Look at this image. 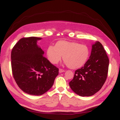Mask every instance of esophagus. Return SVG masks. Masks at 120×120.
Segmentation results:
<instances>
[{
    "label": "esophagus",
    "mask_w": 120,
    "mask_h": 120,
    "mask_svg": "<svg viewBox=\"0 0 120 120\" xmlns=\"http://www.w3.org/2000/svg\"><path fill=\"white\" fill-rule=\"evenodd\" d=\"M64 71H65L64 70L62 69H59V73H61L64 72Z\"/></svg>",
    "instance_id": "esophagus-1"
}]
</instances>
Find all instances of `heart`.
Listing matches in <instances>:
<instances>
[{
  "instance_id": "b5f03b06",
  "label": "heart",
  "mask_w": 120,
  "mask_h": 120,
  "mask_svg": "<svg viewBox=\"0 0 120 120\" xmlns=\"http://www.w3.org/2000/svg\"><path fill=\"white\" fill-rule=\"evenodd\" d=\"M46 55L51 63L56 64L61 60L62 56L65 63L70 68L75 69L86 64L90 55L89 47L75 42L60 41L55 46L51 45L46 50Z\"/></svg>"
}]
</instances>
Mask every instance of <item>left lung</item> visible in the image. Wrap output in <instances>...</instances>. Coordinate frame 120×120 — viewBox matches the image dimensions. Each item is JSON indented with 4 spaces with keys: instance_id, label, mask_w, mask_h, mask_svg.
Returning <instances> with one entry per match:
<instances>
[{
    "instance_id": "8db88e82",
    "label": "left lung",
    "mask_w": 120,
    "mask_h": 120,
    "mask_svg": "<svg viewBox=\"0 0 120 120\" xmlns=\"http://www.w3.org/2000/svg\"><path fill=\"white\" fill-rule=\"evenodd\" d=\"M109 59L99 42L92 45L89 60L83 67L76 70L69 82L71 89L81 96H90L99 91L107 77Z\"/></svg>"
}]
</instances>
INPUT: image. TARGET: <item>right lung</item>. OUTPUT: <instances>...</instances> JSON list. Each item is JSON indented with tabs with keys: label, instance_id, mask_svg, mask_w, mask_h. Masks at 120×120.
Returning a JSON list of instances; mask_svg holds the SVG:
<instances>
[{
	"label": "right lung",
	"instance_id": "add662e5",
	"mask_svg": "<svg viewBox=\"0 0 120 120\" xmlns=\"http://www.w3.org/2000/svg\"><path fill=\"white\" fill-rule=\"evenodd\" d=\"M41 38L31 37L20 39L11 52L13 77L19 87L32 95H41L52 87L59 69L43 56L37 45Z\"/></svg>",
	"mask_w": 120,
	"mask_h": 120
}]
</instances>
